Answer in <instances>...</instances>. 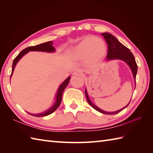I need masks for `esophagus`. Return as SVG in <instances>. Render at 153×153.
I'll return each instance as SVG.
<instances>
[{
  "label": "esophagus",
  "instance_id": "34e87169",
  "mask_svg": "<svg viewBox=\"0 0 153 153\" xmlns=\"http://www.w3.org/2000/svg\"><path fill=\"white\" fill-rule=\"evenodd\" d=\"M73 76H82V74L80 73L79 71H74L73 74H72Z\"/></svg>",
  "mask_w": 153,
  "mask_h": 153
}]
</instances>
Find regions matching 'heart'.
<instances>
[{"instance_id": "1", "label": "heart", "mask_w": 153, "mask_h": 153, "mask_svg": "<svg viewBox=\"0 0 153 153\" xmlns=\"http://www.w3.org/2000/svg\"><path fill=\"white\" fill-rule=\"evenodd\" d=\"M107 51L108 47L102 39L87 35L71 48L70 54L73 59H85L86 64L92 66L101 62L105 58Z\"/></svg>"}]
</instances>
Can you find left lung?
I'll return each instance as SVG.
<instances>
[{"label": "left lung", "instance_id": "obj_1", "mask_svg": "<svg viewBox=\"0 0 153 153\" xmlns=\"http://www.w3.org/2000/svg\"><path fill=\"white\" fill-rule=\"evenodd\" d=\"M101 35L105 38V39L107 45H108V53H107L106 56V61L112 60H121L124 61L128 65L129 67L132 71L133 76L135 79V78L137 72V65L136 64L135 57L134 54L130 52V50L128 48H127L124 45H122L120 42L117 39L109 33H102ZM85 96L87 102H89V105L91 106L94 109H95L97 111L101 112L105 114H116L120 112H121L124 108H126L127 106L129 105V102L127 105L125 107L120 109L115 112H106L104 110L99 108L96 105H94L92 102L91 100L89 99V97L87 93V89H85Z\"/></svg>", "mask_w": 153, "mask_h": 153}]
</instances>
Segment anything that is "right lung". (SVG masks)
<instances>
[{"label":"right lung","instance_id":"1","mask_svg":"<svg viewBox=\"0 0 153 153\" xmlns=\"http://www.w3.org/2000/svg\"><path fill=\"white\" fill-rule=\"evenodd\" d=\"M53 41H48V42H46V43H41L40 45H36V46L29 47L26 48H25V49H24L23 51H22L20 53L18 54V56L15 58L14 61H13L12 74L10 76V78L12 76L13 72H14V70L15 69L16 64H17L18 61L20 60L25 54L28 53L30 51H41V52H47V53H54V52L56 51V50H55L54 47L53 46ZM70 77H71L69 76L66 79H65L64 81L62 83L60 84V85L59 86V88H58V89L56 95V100H55V102L54 103V105L53 106L43 112L36 114L27 112L29 114L34 116H37V117H42V116H48V115L51 114H52L53 112H54L55 110H56L58 108V106H59L60 105L61 101H62V96L63 91H64V89H66V87L68 85V83H69Z\"/></svg>","mask_w":153,"mask_h":153}]
</instances>
